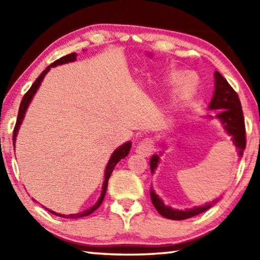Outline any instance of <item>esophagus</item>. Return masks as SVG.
<instances>
[{
	"label": "esophagus",
	"mask_w": 260,
	"mask_h": 260,
	"mask_svg": "<svg viewBox=\"0 0 260 260\" xmlns=\"http://www.w3.org/2000/svg\"><path fill=\"white\" fill-rule=\"evenodd\" d=\"M135 151L141 156H144V157L150 156L153 151V141L151 139L143 140L142 142L138 144Z\"/></svg>",
	"instance_id": "1"
}]
</instances>
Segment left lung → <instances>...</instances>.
Masks as SVG:
<instances>
[{
  "label": "left lung",
  "mask_w": 260,
  "mask_h": 260,
  "mask_svg": "<svg viewBox=\"0 0 260 260\" xmlns=\"http://www.w3.org/2000/svg\"><path fill=\"white\" fill-rule=\"evenodd\" d=\"M209 110H220L215 118L221 122L223 129L231 136L233 143H234V146L239 150L237 151L239 156L242 157L243 150L245 149V126L241 102L236 91L233 89L226 79L218 71L214 72V91L213 98L209 104ZM206 118L211 119L213 117L208 116ZM159 155L161 156V152ZM159 155H153L150 158V169L152 174L155 173L158 164H159ZM150 196L152 204L158 212H159V214L164 218L172 220H184L195 217V215L212 208L213 204L219 201V199H217L211 202V203H206L202 206H193L191 209L178 210L165 205L164 202L159 199V196L157 195L152 188L150 189Z\"/></svg>",
  "instance_id": "obj_1"
}]
</instances>
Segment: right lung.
Returning <instances> with one entry per match:
<instances>
[{"label": "right lung", "instance_id": "add662e5", "mask_svg": "<svg viewBox=\"0 0 260 260\" xmlns=\"http://www.w3.org/2000/svg\"><path fill=\"white\" fill-rule=\"evenodd\" d=\"M77 54L76 52H72V54H69L67 56L61 57V58L55 60L54 63L50 64L49 67H48L45 71H43L40 76H39V78L37 79V80L34 81V83L32 85V87L29 88L27 93H26L24 95L23 100H21V103H20V107H19V111H18V117H17V121H16V126H15V129H14V138H12V140H14V147H15V142H16V138H17V134H18V131H19V127L21 125V122H23L24 120V117H25V113L26 111H27V108L29 103L32 102V100L34 98L35 93H37L39 87H40L41 82L43 80V78L46 77V74L49 72V70L51 68H55L57 67V65H61V64H67V63H71V61H74L77 60ZM131 147H132V142H126L124 144H121L120 147H118L116 150L113 151V153L111 155V157H110V159L108 161L107 164V167H105V172H104V181H103V186H102V191H101V196L100 199L98 200V202L91 206V208L87 209L85 211H82V212H79V213H76V214H60V213H56L54 212V211L51 210H48L49 211L50 213L55 214V215H58V217H61V218H71V219H77V218H82V217H86V215H89L94 212V211L96 209H99V206L102 204V202L104 200V196H105V192H107V188H108V181H109V178L110 175H111L112 171L114 169V166L117 165V162L119 161L120 159H124V158L128 155L129 153V150H131Z\"/></svg>", "mask_w": 260, "mask_h": 260}]
</instances>
